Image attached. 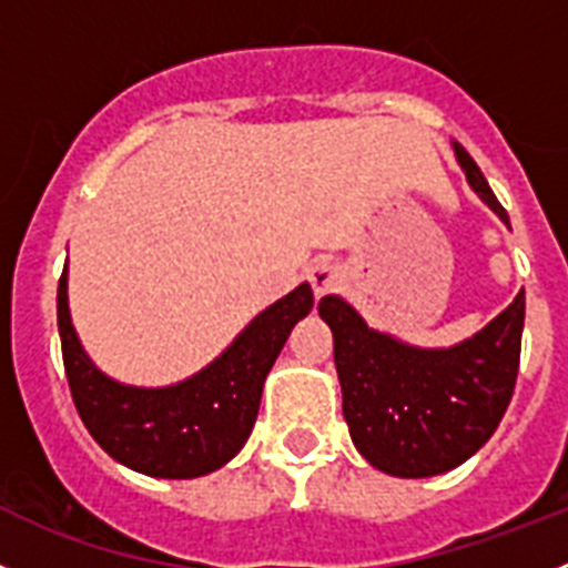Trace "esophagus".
<instances>
[{"instance_id": "esophagus-1", "label": "esophagus", "mask_w": 568, "mask_h": 568, "mask_svg": "<svg viewBox=\"0 0 568 568\" xmlns=\"http://www.w3.org/2000/svg\"><path fill=\"white\" fill-rule=\"evenodd\" d=\"M305 280H308L316 296H325L327 291H333L338 285V272L331 263H316V266H311L305 272Z\"/></svg>"}]
</instances>
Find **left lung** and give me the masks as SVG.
<instances>
[{"label":"left lung","mask_w":568,"mask_h":568,"mask_svg":"<svg viewBox=\"0 0 568 568\" xmlns=\"http://www.w3.org/2000/svg\"><path fill=\"white\" fill-rule=\"evenodd\" d=\"M470 187L505 224L479 164L457 145ZM320 316L333 331L349 437L375 468L423 479L463 465L499 428L521 362L524 291L481 333L452 349H415L375 333L338 296H322Z\"/></svg>","instance_id":"1"}]
</instances>
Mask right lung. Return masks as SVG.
Masks as SVG:
<instances>
[{"label":"right lung","mask_w":568,"mask_h":568,"mask_svg":"<svg viewBox=\"0 0 568 568\" xmlns=\"http://www.w3.org/2000/svg\"><path fill=\"white\" fill-rule=\"evenodd\" d=\"M314 308L311 285L263 311L219 362L168 389H134L105 378L87 358L58 280V333L69 392L83 426L116 463L162 479H193L230 463L248 439L260 392L291 327Z\"/></svg>","instance_id":"obj_1"}]
</instances>
